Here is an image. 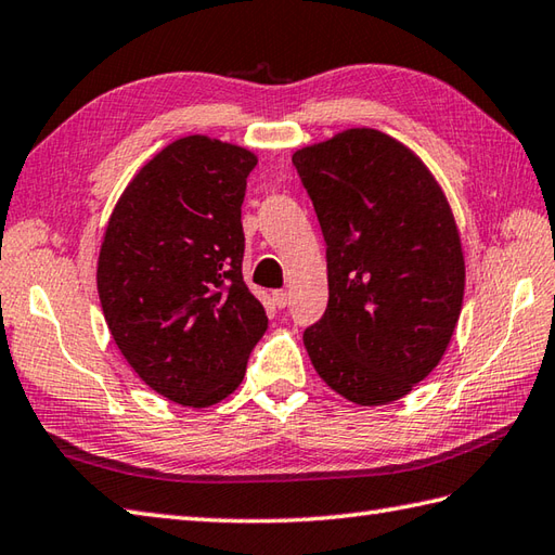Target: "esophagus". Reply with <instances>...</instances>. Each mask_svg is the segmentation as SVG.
Returning a JSON list of instances; mask_svg holds the SVG:
<instances>
[{"label": "esophagus", "instance_id": "34e87169", "mask_svg": "<svg viewBox=\"0 0 555 555\" xmlns=\"http://www.w3.org/2000/svg\"><path fill=\"white\" fill-rule=\"evenodd\" d=\"M271 298H274L276 308H286V305H288V293L286 291H274V293H271Z\"/></svg>", "mask_w": 555, "mask_h": 555}]
</instances>
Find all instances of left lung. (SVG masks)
Returning a JSON list of instances; mask_svg holds the SVG:
<instances>
[{"label":"left lung","mask_w":555,"mask_h":555,"mask_svg":"<svg viewBox=\"0 0 555 555\" xmlns=\"http://www.w3.org/2000/svg\"><path fill=\"white\" fill-rule=\"evenodd\" d=\"M326 241L328 305L302 340L317 374L358 405L408 396L451 344L465 259L424 162L374 128L293 155Z\"/></svg>","instance_id":"8db88e82"}]
</instances>
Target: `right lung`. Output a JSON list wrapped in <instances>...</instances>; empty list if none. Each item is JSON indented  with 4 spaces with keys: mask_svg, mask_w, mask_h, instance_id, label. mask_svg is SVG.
<instances>
[{
    "mask_svg": "<svg viewBox=\"0 0 555 555\" xmlns=\"http://www.w3.org/2000/svg\"><path fill=\"white\" fill-rule=\"evenodd\" d=\"M255 164L215 138L173 140L126 185L104 231L98 293L116 346L152 391L188 408L238 388L269 324L243 281Z\"/></svg>",
    "mask_w": 555,
    "mask_h": 555,
    "instance_id": "1",
    "label": "right lung"
}]
</instances>
